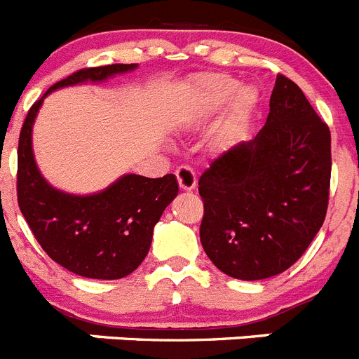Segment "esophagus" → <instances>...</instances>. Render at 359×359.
I'll use <instances>...</instances> for the list:
<instances>
[{
	"label": "esophagus",
	"mask_w": 359,
	"mask_h": 359,
	"mask_svg": "<svg viewBox=\"0 0 359 359\" xmlns=\"http://www.w3.org/2000/svg\"><path fill=\"white\" fill-rule=\"evenodd\" d=\"M177 180H179L180 189L193 191L196 187V173L189 168V166H179L175 170Z\"/></svg>",
	"instance_id": "obj_1"
}]
</instances>
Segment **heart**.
<instances>
[{"label": "heart", "instance_id": "b5f03b06", "mask_svg": "<svg viewBox=\"0 0 359 359\" xmlns=\"http://www.w3.org/2000/svg\"><path fill=\"white\" fill-rule=\"evenodd\" d=\"M260 102V92L253 85H241L223 72L196 76L184 92L182 115L191 122H203L216 115L223 106V115L214 130V145L226 149L250 122Z\"/></svg>", "mask_w": 359, "mask_h": 359}]
</instances>
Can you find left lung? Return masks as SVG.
Segmentation results:
<instances>
[{"label": "left lung", "instance_id": "8db88e82", "mask_svg": "<svg viewBox=\"0 0 359 359\" xmlns=\"http://www.w3.org/2000/svg\"><path fill=\"white\" fill-rule=\"evenodd\" d=\"M331 134L285 76L255 138L221 154L198 180L200 241L214 266L244 281L289 269L324 223Z\"/></svg>", "mask_w": 359, "mask_h": 359}]
</instances>
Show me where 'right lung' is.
<instances>
[{
    "instance_id": "obj_1",
    "label": "right lung",
    "mask_w": 359,
    "mask_h": 359,
    "mask_svg": "<svg viewBox=\"0 0 359 359\" xmlns=\"http://www.w3.org/2000/svg\"><path fill=\"white\" fill-rule=\"evenodd\" d=\"M138 69V63H115L74 72L43 93L28 111L19 136L18 202L42 250L78 276L118 280L147 257L154 226L179 195L173 173L149 179L126 173L106 189L72 195L51 186L40 173L33 154V123L43 99L65 86L102 83Z\"/></svg>"
}]
</instances>
